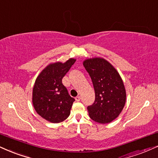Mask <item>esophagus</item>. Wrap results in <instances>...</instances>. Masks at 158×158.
Listing matches in <instances>:
<instances>
[{"label": "esophagus", "mask_w": 158, "mask_h": 158, "mask_svg": "<svg viewBox=\"0 0 158 158\" xmlns=\"http://www.w3.org/2000/svg\"><path fill=\"white\" fill-rule=\"evenodd\" d=\"M75 100L77 101V102H79V101H81V97L80 96H77L75 97Z\"/></svg>", "instance_id": "1"}]
</instances>
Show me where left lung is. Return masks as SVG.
I'll return each instance as SVG.
<instances>
[{
  "mask_svg": "<svg viewBox=\"0 0 158 158\" xmlns=\"http://www.w3.org/2000/svg\"><path fill=\"white\" fill-rule=\"evenodd\" d=\"M83 66L90 75L95 91L94 102L87 107L89 116L100 124L118 116L126 102V90L117 70L104 58H87Z\"/></svg>",
  "mask_w": 158,
  "mask_h": 158,
  "instance_id": "left-lung-1",
  "label": "left lung"
}]
</instances>
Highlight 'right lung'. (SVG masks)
<instances>
[{"label":"right lung","instance_id":"1","mask_svg":"<svg viewBox=\"0 0 158 158\" xmlns=\"http://www.w3.org/2000/svg\"><path fill=\"white\" fill-rule=\"evenodd\" d=\"M76 59L54 62L48 64L35 81L32 102L36 113L52 123H59L68 118L75 99L69 96L62 78Z\"/></svg>","mask_w":158,"mask_h":158}]
</instances>
